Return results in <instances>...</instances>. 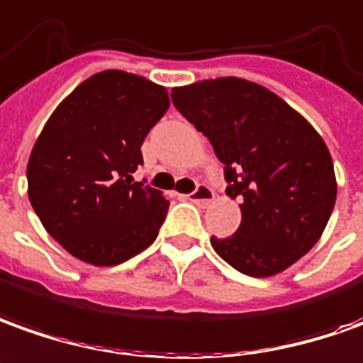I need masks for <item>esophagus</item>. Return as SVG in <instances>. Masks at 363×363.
I'll return each instance as SVG.
<instances>
[{
    "label": "esophagus",
    "mask_w": 363,
    "mask_h": 363,
    "mask_svg": "<svg viewBox=\"0 0 363 363\" xmlns=\"http://www.w3.org/2000/svg\"><path fill=\"white\" fill-rule=\"evenodd\" d=\"M215 194L211 191V187L207 186H197V189L194 194H189V201H194L197 206H209L213 201Z\"/></svg>",
    "instance_id": "1"
}]
</instances>
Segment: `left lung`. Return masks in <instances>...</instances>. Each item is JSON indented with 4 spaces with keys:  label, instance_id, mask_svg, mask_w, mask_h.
<instances>
[{
    "label": "left lung",
    "instance_id": "1",
    "mask_svg": "<svg viewBox=\"0 0 363 363\" xmlns=\"http://www.w3.org/2000/svg\"><path fill=\"white\" fill-rule=\"evenodd\" d=\"M172 101L211 142L227 196L243 197L237 233L211 237L215 253L257 279L286 271L318 243L336 203L322 136L281 96L237 77L176 86Z\"/></svg>",
    "mask_w": 363,
    "mask_h": 363
}]
</instances>
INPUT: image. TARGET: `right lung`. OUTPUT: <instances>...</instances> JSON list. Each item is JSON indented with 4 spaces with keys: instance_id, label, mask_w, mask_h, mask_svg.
<instances>
[{
    "instance_id": "1",
    "label": "right lung",
    "mask_w": 363,
    "mask_h": 363,
    "mask_svg": "<svg viewBox=\"0 0 363 363\" xmlns=\"http://www.w3.org/2000/svg\"><path fill=\"white\" fill-rule=\"evenodd\" d=\"M167 108L164 86L110 69L81 82L47 120L27 194L47 233L79 261L112 267L156 241L169 201L132 174Z\"/></svg>"
}]
</instances>
